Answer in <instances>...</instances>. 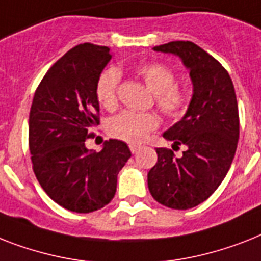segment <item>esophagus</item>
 Returning a JSON list of instances; mask_svg holds the SVG:
<instances>
[{
  "label": "esophagus",
  "mask_w": 261,
  "mask_h": 261,
  "mask_svg": "<svg viewBox=\"0 0 261 261\" xmlns=\"http://www.w3.org/2000/svg\"><path fill=\"white\" fill-rule=\"evenodd\" d=\"M128 147H130V151L133 152V154H134V152H137L138 150L141 149V145H134V143H131V145L128 146Z\"/></svg>",
  "instance_id": "esophagus-1"
}]
</instances>
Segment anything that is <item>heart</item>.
I'll return each mask as SVG.
<instances>
[{
    "instance_id": "1",
    "label": "heart",
    "mask_w": 261,
    "mask_h": 261,
    "mask_svg": "<svg viewBox=\"0 0 261 261\" xmlns=\"http://www.w3.org/2000/svg\"><path fill=\"white\" fill-rule=\"evenodd\" d=\"M135 75L139 76L146 87L154 94V101L160 111L167 118H179L189 106V91L178 83L174 69L158 61H150L137 65ZM120 72L107 68L101 72L95 87L99 105L106 110H114L118 106ZM160 119L152 112L123 111L112 116L107 122V133L115 139L127 143H139L150 131L155 130Z\"/></svg>"
}]
</instances>
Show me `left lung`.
<instances>
[{
    "mask_svg": "<svg viewBox=\"0 0 261 261\" xmlns=\"http://www.w3.org/2000/svg\"><path fill=\"white\" fill-rule=\"evenodd\" d=\"M154 50L181 59L189 69L193 96L184 118L164 133L173 147L186 150L177 158L171 150L156 149L147 185L160 204L185 211L207 200L229 170L240 134L237 99L226 69L194 42L171 41Z\"/></svg>",
    "mask_w": 261,
    "mask_h": 261,
    "instance_id": "left-lung-1",
    "label": "left lung"
}]
</instances>
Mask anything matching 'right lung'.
Returning <instances> with one entry per match:
<instances>
[{
  "label": "right lung",
  "instance_id": "add662e5",
  "mask_svg": "<svg viewBox=\"0 0 261 261\" xmlns=\"http://www.w3.org/2000/svg\"><path fill=\"white\" fill-rule=\"evenodd\" d=\"M111 57L109 46H73L48 69L32 101L29 150L36 178L56 204L76 213L109 204L131 156L118 139L106 141L99 152L86 147L99 124L95 87Z\"/></svg>",
  "mask_w": 261,
  "mask_h": 261
}]
</instances>
